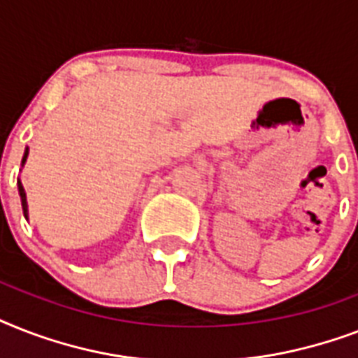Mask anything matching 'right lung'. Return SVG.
<instances>
[{
    "instance_id": "right-lung-1",
    "label": "right lung",
    "mask_w": 358,
    "mask_h": 358,
    "mask_svg": "<svg viewBox=\"0 0 358 358\" xmlns=\"http://www.w3.org/2000/svg\"><path fill=\"white\" fill-rule=\"evenodd\" d=\"M27 152H29V148H25V154H24V157H22V165L25 163ZM18 191H20V199H22V208H24V215H25V219H27V201H25V191H24V187H22V182H18Z\"/></svg>"
}]
</instances>
